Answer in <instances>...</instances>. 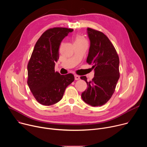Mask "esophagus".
<instances>
[{
    "label": "esophagus",
    "mask_w": 147,
    "mask_h": 147,
    "mask_svg": "<svg viewBox=\"0 0 147 147\" xmlns=\"http://www.w3.org/2000/svg\"><path fill=\"white\" fill-rule=\"evenodd\" d=\"M74 77H75V80H78L80 79V77L79 76H78V75H76V74L74 75Z\"/></svg>",
    "instance_id": "1"
}]
</instances>
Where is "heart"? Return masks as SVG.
Instances as JSON below:
<instances>
[{
  "label": "heart",
  "mask_w": 147,
  "mask_h": 147,
  "mask_svg": "<svg viewBox=\"0 0 147 147\" xmlns=\"http://www.w3.org/2000/svg\"><path fill=\"white\" fill-rule=\"evenodd\" d=\"M82 42L87 43L86 39L82 37L81 35H76L75 39H74V43H82Z\"/></svg>",
  "instance_id": "b5f03b06"
}]
</instances>
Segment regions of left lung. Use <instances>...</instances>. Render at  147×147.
I'll return each instance as SVG.
<instances>
[{
	"instance_id": "left-lung-1",
	"label": "left lung",
	"mask_w": 147,
	"mask_h": 147,
	"mask_svg": "<svg viewBox=\"0 0 147 147\" xmlns=\"http://www.w3.org/2000/svg\"><path fill=\"white\" fill-rule=\"evenodd\" d=\"M90 47L87 62L92 65L94 77L87 81L81 76L88 86L81 94L82 100L92 107L105 104L113 94L120 77L119 58L109 38L102 32L87 28Z\"/></svg>"
}]
</instances>
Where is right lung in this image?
Wrapping results in <instances>:
<instances>
[{
    "instance_id": "add662e5",
    "label": "right lung",
    "mask_w": 147,
    "mask_h": 147,
    "mask_svg": "<svg viewBox=\"0 0 147 147\" xmlns=\"http://www.w3.org/2000/svg\"><path fill=\"white\" fill-rule=\"evenodd\" d=\"M73 29L55 27L44 32L34 47L27 66L28 86L40 104L50 106L60 101L66 87L74 81L69 73L61 75L55 71V62L62 40Z\"/></svg>"
}]
</instances>
